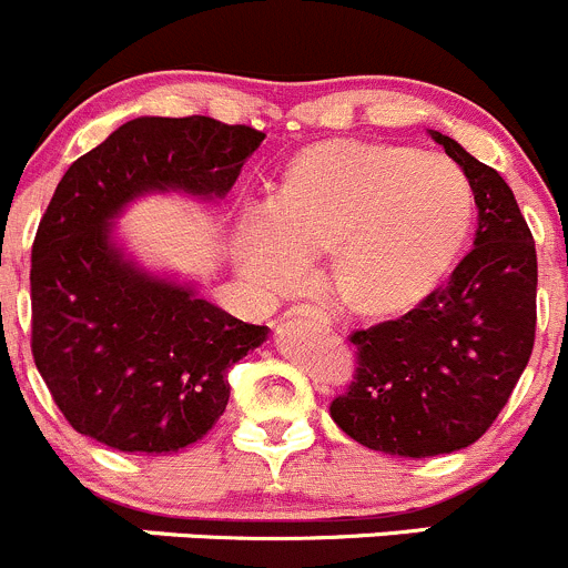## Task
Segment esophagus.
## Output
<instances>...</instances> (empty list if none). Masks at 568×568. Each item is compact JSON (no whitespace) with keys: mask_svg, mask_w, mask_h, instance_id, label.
Segmentation results:
<instances>
[{"mask_svg":"<svg viewBox=\"0 0 568 568\" xmlns=\"http://www.w3.org/2000/svg\"><path fill=\"white\" fill-rule=\"evenodd\" d=\"M288 316H302V318L316 321V324H329V316H326V313L316 305H294L288 311Z\"/></svg>","mask_w":568,"mask_h":568,"instance_id":"34e87169","label":"esophagus"}]
</instances>
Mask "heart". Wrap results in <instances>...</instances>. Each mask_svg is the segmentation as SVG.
<instances>
[{"label":"heart","instance_id":"obj_1","mask_svg":"<svg viewBox=\"0 0 568 568\" xmlns=\"http://www.w3.org/2000/svg\"><path fill=\"white\" fill-rule=\"evenodd\" d=\"M467 175L443 156L385 142L332 140L302 151L239 231V263L268 294L329 255L332 285L359 316H400L437 291L473 227Z\"/></svg>","mask_w":568,"mask_h":568}]
</instances>
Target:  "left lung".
I'll return each instance as SVG.
<instances>
[{"instance_id":"8db88e82","label":"left lung","mask_w":568,"mask_h":568,"mask_svg":"<svg viewBox=\"0 0 568 568\" xmlns=\"http://www.w3.org/2000/svg\"><path fill=\"white\" fill-rule=\"evenodd\" d=\"M428 134L473 186L475 247L426 302L348 335L357 368L329 404L348 437L406 459L454 454L484 437L536 341V244L511 186L456 140Z\"/></svg>"}]
</instances>
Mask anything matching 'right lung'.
Here are the masks:
<instances>
[{"instance_id": "1", "label": "right lung", "mask_w": 568, "mask_h": 568, "mask_svg": "<svg viewBox=\"0 0 568 568\" xmlns=\"http://www.w3.org/2000/svg\"><path fill=\"white\" fill-rule=\"evenodd\" d=\"M266 140L214 118H136L57 183L32 244V357L65 420L123 454H175L211 432L227 368L266 341L192 285L156 277L112 242L151 192L225 197Z\"/></svg>"}]
</instances>
